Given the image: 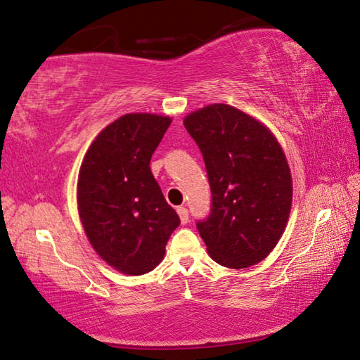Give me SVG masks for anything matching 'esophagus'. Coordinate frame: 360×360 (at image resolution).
<instances>
[{
  "mask_svg": "<svg viewBox=\"0 0 360 360\" xmlns=\"http://www.w3.org/2000/svg\"><path fill=\"white\" fill-rule=\"evenodd\" d=\"M176 211H178V214H179L181 224H182V225L188 224V211H187V207H184V206H179L178 209H176Z\"/></svg>",
  "mask_w": 360,
  "mask_h": 360,
  "instance_id": "esophagus-1",
  "label": "esophagus"
}]
</instances>
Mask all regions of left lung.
Here are the masks:
<instances>
[{
  "instance_id": "left-lung-1",
  "label": "left lung",
  "mask_w": 360,
  "mask_h": 360,
  "mask_svg": "<svg viewBox=\"0 0 360 360\" xmlns=\"http://www.w3.org/2000/svg\"><path fill=\"white\" fill-rule=\"evenodd\" d=\"M205 160L211 209L197 221L211 258L244 269L278 243L290 217L288 162L269 130L240 110L214 103L184 120Z\"/></svg>"
}]
</instances>
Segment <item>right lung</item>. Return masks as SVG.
<instances>
[{"instance_id": "add662e5", "label": "right lung", "mask_w": 360, "mask_h": 360, "mask_svg": "<svg viewBox=\"0 0 360 360\" xmlns=\"http://www.w3.org/2000/svg\"><path fill=\"white\" fill-rule=\"evenodd\" d=\"M169 124L167 116H121L97 135L78 174L84 233L102 259L129 276L153 271L181 224L149 168Z\"/></svg>"}]
</instances>
